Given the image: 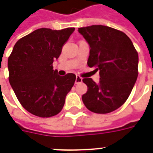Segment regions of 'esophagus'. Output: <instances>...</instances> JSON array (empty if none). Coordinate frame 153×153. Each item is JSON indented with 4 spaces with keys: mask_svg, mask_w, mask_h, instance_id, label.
Listing matches in <instances>:
<instances>
[{
    "mask_svg": "<svg viewBox=\"0 0 153 153\" xmlns=\"http://www.w3.org/2000/svg\"><path fill=\"white\" fill-rule=\"evenodd\" d=\"M82 81H83V79L80 76H78V75H77L76 79H75V83H82Z\"/></svg>",
    "mask_w": 153,
    "mask_h": 153,
    "instance_id": "34e87169",
    "label": "esophagus"
}]
</instances>
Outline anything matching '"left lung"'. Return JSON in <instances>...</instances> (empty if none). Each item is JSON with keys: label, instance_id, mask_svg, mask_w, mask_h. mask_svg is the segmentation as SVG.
<instances>
[{"label": "left lung", "instance_id": "1", "mask_svg": "<svg viewBox=\"0 0 153 153\" xmlns=\"http://www.w3.org/2000/svg\"><path fill=\"white\" fill-rule=\"evenodd\" d=\"M89 44L88 65L99 70V83L83 79L88 91L82 96L88 109L97 114L114 111L128 99L138 74V55L125 33L104 25L79 28Z\"/></svg>", "mask_w": 153, "mask_h": 153}]
</instances>
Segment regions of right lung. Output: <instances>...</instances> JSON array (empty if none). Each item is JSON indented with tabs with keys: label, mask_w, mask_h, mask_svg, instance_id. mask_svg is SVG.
I'll use <instances>...</instances> for the list:
<instances>
[{
	"label": "right lung",
	"mask_w": 153,
	"mask_h": 153,
	"mask_svg": "<svg viewBox=\"0 0 153 153\" xmlns=\"http://www.w3.org/2000/svg\"><path fill=\"white\" fill-rule=\"evenodd\" d=\"M74 31L37 29L20 38L9 56V82L22 106L33 115L51 117L63 108L76 76H60L52 63Z\"/></svg>",
	"instance_id": "right-lung-1"
}]
</instances>
